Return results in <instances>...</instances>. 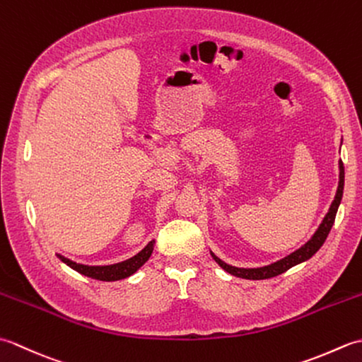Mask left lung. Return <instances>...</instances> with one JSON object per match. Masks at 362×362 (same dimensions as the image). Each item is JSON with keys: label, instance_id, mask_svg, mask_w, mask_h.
<instances>
[{"label": "left lung", "instance_id": "left-lung-1", "mask_svg": "<svg viewBox=\"0 0 362 362\" xmlns=\"http://www.w3.org/2000/svg\"><path fill=\"white\" fill-rule=\"evenodd\" d=\"M342 193H344V163L342 161H339V185H337L334 201L332 202V206H329V210L325 214V218H324V221H322L319 228L316 230V233H314L311 240L305 245H302L298 250L292 252L291 255H288L286 258H283L280 261H276V263H272V264L264 266V267L244 269V267H235V266H230V264L224 263V261L219 259L216 255H214V253H211V257L222 269H224V271H227L228 274H232L235 276H240V279H245V280H266V279H272V276L286 272L288 269H291L292 266L300 264V263H303V261L310 259L314 253H316L322 247V244L325 243L329 230H332V227L334 224L336 213H337V209H339Z\"/></svg>", "mask_w": 362, "mask_h": 362}]
</instances>
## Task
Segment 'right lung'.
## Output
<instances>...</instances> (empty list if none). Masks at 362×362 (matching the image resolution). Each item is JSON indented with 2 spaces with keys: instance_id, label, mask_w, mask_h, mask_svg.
<instances>
[{
  "instance_id": "obj_1",
  "label": "right lung",
  "mask_w": 362,
  "mask_h": 362,
  "mask_svg": "<svg viewBox=\"0 0 362 362\" xmlns=\"http://www.w3.org/2000/svg\"><path fill=\"white\" fill-rule=\"evenodd\" d=\"M153 243L156 241H151L141 252H138L135 257L129 258L126 261H121V263H117V264H109V266H87V264L74 263V261L68 259L62 255H57V257L62 259L66 266H70L71 269H74V271H78L82 275L90 276V279L101 280V281H117V280L127 279V276L135 274L138 269H140L146 261L149 259L153 250Z\"/></svg>"
}]
</instances>
